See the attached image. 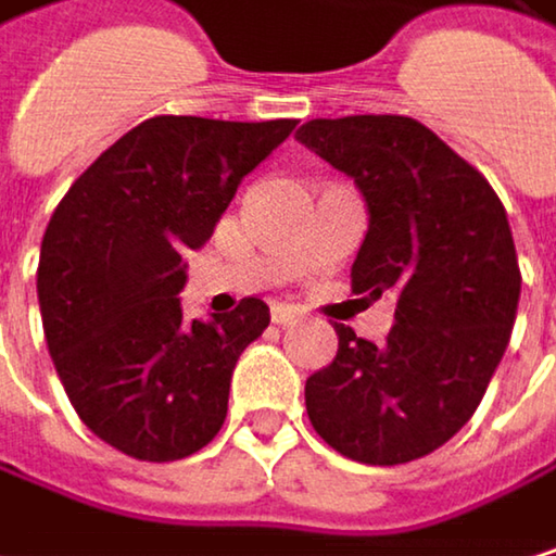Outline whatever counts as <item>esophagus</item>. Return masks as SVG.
<instances>
[{
  "label": "esophagus",
  "instance_id": "1",
  "mask_svg": "<svg viewBox=\"0 0 556 556\" xmlns=\"http://www.w3.org/2000/svg\"><path fill=\"white\" fill-rule=\"evenodd\" d=\"M269 319H273L276 326H293V323L303 319V313H300L296 306H287V303H273V306H269Z\"/></svg>",
  "mask_w": 556,
  "mask_h": 556
}]
</instances>
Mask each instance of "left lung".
<instances>
[{
  "instance_id": "8db88e82",
  "label": "left lung",
  "mask_w": 556,
  "mask_h": 556,
  "mask_svg": "<svg viewBox=\"0 0 556 556\" xmlns=\"http://www.w3.org/2000/svg\"><path fill=\"white\" fill-rule=\"evenodd\" d=\"M296 139L368 204L352 293L394 300L381 345L336 326L339 355L306 381L309 420L355 463H414L469 424L508 349L521 269L505 204L410 116L309 119Z\"/></svg>"
}]
</instances>
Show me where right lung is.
<instances>
[{"instance_id": "obj_1", "label": "right lung", "mask_w": 556, "mask_h": 556, "mask_svg": "<svg viewBox=\"0 0 556 556\" xmlns=\"http://www.w3.org/2000/svg\"><path fill=\"white\" fill-rule=\"evenodd\" d=\"M296 119L152 116L119 136L54 207L38 306L58 378L90 433L142 463L207 446L263 300L207 323L181 316L185 253L204 247L237 185Z\"/></svg>"}]
</instances>
